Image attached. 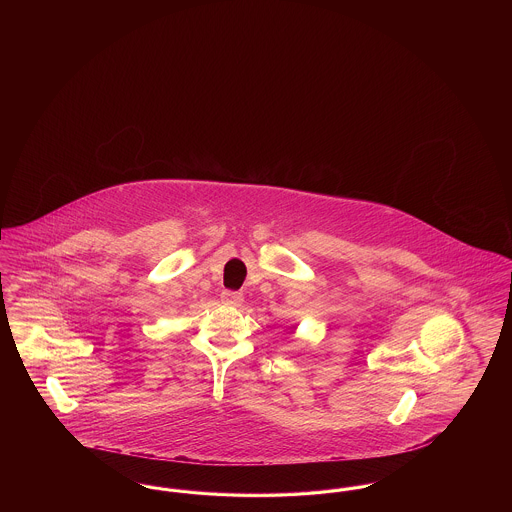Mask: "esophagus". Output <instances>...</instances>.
<instances>
[{
	"label": "esophagus",
	"mask_w": 512,
	"mask_h": 512,
	"mask_svg": "<svg viewBox=\"0 0 512 512\" xmlns=\"http://www.w3.org/2000/svg\"><path fill=\"white\" fill-rule=\"evenodd\" d=\"M220 299H222V303L232 305V307H240L244 303V295L240 292H222Z\"/></svg>",
	"instance_id": "1"
}]
</instances>
